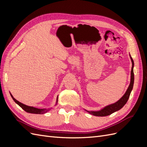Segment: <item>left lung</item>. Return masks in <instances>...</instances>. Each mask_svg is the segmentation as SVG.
<instances>
[{"label":"left lung","mask_w":147,"mask_h":147,"mask_svg":"<svg viewBox=\"0 0 147 147\" xmlns=\"http://www.w3.org/2000/svg\"><path fill=\"white\" fill-rule=\"evenodd\" d=\"M129 57L132 62V68L131 71V80H130L129 85L127 90L126 92L124 94V95L116 102H115L113 104H111L107 106H105L104 107H103L99 110H97V111L90 110H90H87L86 109H84L86 112H87L88 113H89L92 115H94V116H96V117H106L115 112H117L118 110H119L121 108L123 107L124 105L126 104V102L128 100L129 97V96L131 94V92L132 90L133 85H134V63L130 54H129Z\"/></svg>","instance_id":"obj_1"}]
</instances>
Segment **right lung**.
<instances>
[{
    "label": "right lung",
    "instance_id": "right-lung-1",
    "mask_svg": "<svg viewBox=\"0 0 147 147\" xmlns=\"http://www.w3.org/2000/svg\"><path fill=\"white\" fill-rule=\"evenodd\" d=\"M10 94L12 97V99H13L16 103L19 106H20L23 109L24 111H26V112L28 113H34V114H44V113H46L47 112H48V111H50L52 107L51 108H45V109H37V108H35L34 107H31V106H28V105H26L25 104H23V103H21V102H19L18 100H17L16 99H15L13 96H12V94L10 92ZM57 100H58V96H57V98H56V103H55V105H56L57 103Z\"/></svg>",
    "mask_w": 147,
    "mask_h": 147
}]
</instances>
